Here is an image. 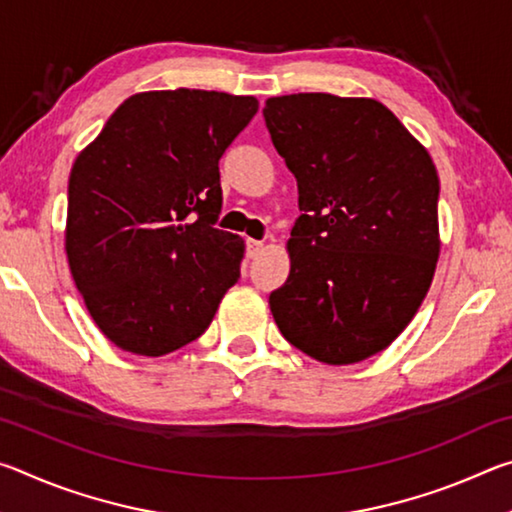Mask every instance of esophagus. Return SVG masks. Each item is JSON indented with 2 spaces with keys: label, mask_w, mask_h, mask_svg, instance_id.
<instances>
[{
  "label": "esophagus",
  "mask_w": 512,
  "mask_h": 512,
  "mask_svg": "<svg viewBox=\"0 0 512 512\" xmlns=\"http://www.w3.org/2000/svg\"><path fill=\"white\" fill-rule=\"evenodd\" d=\"M264 253V241H255V239H248V244H246V255L250 257V259H255V257H259Z\"/></svg>",
  "instance_id": "obj_1"
}]
</instances>
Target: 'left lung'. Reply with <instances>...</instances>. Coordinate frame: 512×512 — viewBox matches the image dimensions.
<instances>
[{"instance_id":"8db88e82","label":"left lung","mask_w":512,"mask_h":512,"mask_svg":"<svg viewBox=\"0 0 512 512\" xmlns=\"http://www.w3.org/2000/svg\"><path fill=\"white\" fill-rule=\"evenodd\" d=\"M273 146L298 180L291 273L268 298L284 339L348 366L411 323L440 255L438 173L384 103L300 92L264 108Z\"/></svg>"}]
</instances>
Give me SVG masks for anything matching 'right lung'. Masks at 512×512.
I'll return each mask as SVG.
<instances>
[{"label": "right lung", "instance_id": "obj_1", "mask_svg": "<svg viewBox=\"0 0 512 512\" xmlns=\"http://www.w3.org/2000/svg\"><path fill=\"white\" fill-rule=\"evenodd\" d=\"M255 97L155 90L128 97L76 158L65 250L90 316L117 348L162 357L196 341L239 280L246 244L214 228L219 160Z\"/></svg>", "mask_w": 512, "mask_h": 512}]
</instances>
